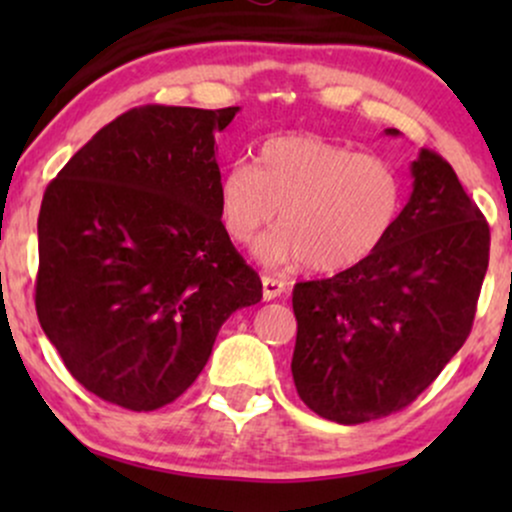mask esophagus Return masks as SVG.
<instances>
[{
  "label": "esophagus",
  "mask_w": 512,
  "mask_h": 512,
  "mask_svg": "<svg viewBox=\"0 0 512 512\" xmlns=\"http://www.w3.org/2000/svg\"><path fill=\"white\" fill-rule=\"evenodd\" d=\"M286 291V284L281 279H274V276H262V298L264 301H274L281 293Z\"/></svg>",
  "instance_id": "obj_1"
}]
</instances>
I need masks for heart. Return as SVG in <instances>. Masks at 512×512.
I'll return each instance as SVG.
<instances>
[{"instance_id":"b5f03b06","label":"heart","mask_w":512,"mask_h":512,"mask_svg":"<svg viewBox=\"0 0 512 512\" xmlns=\"http://www.w3.org/2000/svg\"><path fill=\"white\" fill-rule=\"evenodd\" d=\"M223 231L248 243L274 221L279 231L255 252L267 264H298L337 274L373 255L402 211V180L390 161L354 154L313 134H279L255 156L233 163L216 185Z\"/></svg>"}]
</instances>
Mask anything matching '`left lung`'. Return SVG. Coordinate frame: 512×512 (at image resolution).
I'll use <instances>...</instances> for the list:
<instances>
[{"label": "left lung", "instance_id": "8db88e82", "mask_svg": "<svg viewBox=\"0 0 512 512\" xmlns=\"http://www.w3.org/2000/svg\"><path fill=\"white\" fill-rule=\"evenodd\" d=\"M411 178L409 202L373 255L293 289V383L322 419L354 426L404 409L472 330L489 226L438 154L421 149Z\"/></svg>", "mask_w": 512, "mask_h": 512}]
</instances>
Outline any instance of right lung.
Here are the masks:
<instances>
[{"label": "right lung", "mask_w": 512, "mask_h": 512, "mask_svg": "<svg viewBox=\"0 0 512 512\" xmlns=\"http://www.w3.org/2000/svg\"><path fill=\"white\" fill-rule=\"evenodd\" d=\"M238 110H129L45 190L35 310L69 373L105 402L151 411L178 399L223 322L260 303V276L216 207L214 134Z\"/></svg>", "instance_id": "right-lung-1"}]
</instances>
